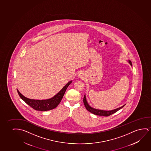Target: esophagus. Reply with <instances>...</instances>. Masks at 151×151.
Segmentation results:
<instances>
[{
    "label": "esophagus",
    "mask_w": 151,
    "mask_h": 151,
    "mask_svg": "<svg viewBox=\"0 0 151 151\" xmlns=\"http://www.w3.org/2000/svg\"><path fill=\"white\" fill-rule=\"evenodd\" d=\"M78 76L79 78H81L83 79L85 77V75H84L83 73H79V74L78 75Z\"/></svg>",
    "instance_id": "34e87169"
}]
</instances>
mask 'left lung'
Instances as JSON below:
<instances>
[{
    "instance_id": "obj_1",
    "label": "left lung",
    "mask_w": 151,
    "mask_h": 151,
    "mask_svg": "<svg viewBox=\"0 0 151 151\" xmlns=\"http://www.w3.org/2000/svg\"><path fill=\"white\" fill-rule=\"evenodd\" d=\"M129 62L130 63V65H132L131 61H129ZM83 103H84L85 107L86 108V109H87L88 111H89V112H91L92 114H95V115L105 116H110V115H111V114H114V113H115L116 112L118 111L119 110L121 109V108H122L124 107V106L125 105H124L122 107H121L118 108L117 109L113 110H111V111H104V110H101L95 109H94V108H92L91 107L88 105V103H87V101H86V96H85V95L84 96V97H83Z\"/></svg>"
}]
</instances>
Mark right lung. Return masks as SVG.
Here are the masks:
<instances>
[{
  "label": "right lung",
  "instance_id": "obj_1",
  "mask_svg": "<svg viewBox=\"0 0 151 151\" xmlns=\"http://www.w3.org/2000/svg\"><path fill=\"white\" fill-rule=\"evenodd\" d=\"M72 82V81H69L62 88V90L58 94H57L55 96H54V97H52L50 99H45V100H35V99H29L23 96L19 92L18 90H17V91L21 99L31 107L36 110L44 111L53 109L57 107V106L59 104L61 99H62L67 88L68 87L69 85H70Z\"/></svg>",
  "mask_w": 151,
  "mask_h": 151
}]
</instances>
